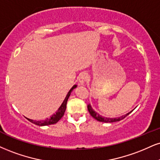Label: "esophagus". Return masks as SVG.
<instances>
[{
	"label": "esophagus",
	"instance_id": "1",
	"mask_svg": "<svg viewBox=\"0 0 160 160\" xmlns=\"http://www.w3.org/2000/svg\"><path fill=\"white\" fill-rule=\"evenodd\" d=\"M88 79V74L86 73H82V74H80L79 76L78 80L79 82H80V84H83Z\"/></svg>",
	"mask_w": 160,
	"mask_h": 160
}]
</instances>
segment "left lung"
<instances>
[{
	"label": "left lung",
	"mask_w": 160,
	"mask_h": 160,
	"mask_svg": "<svg viewBox=\"0 0 160 160\" xmlns=\"http://www.w3.org/2000/svg\"><path fill=\"white\" fill-rule=\"evenodd\" d=\"M87 107H88V112H89L90 115H91L94 118L96 119L97 121H98V122H105V123H112V122H119V121L124 119L125 117L128 116V115L132 112L131 111L130 112L128 113V114L122 115V116H121V117H118V118H106V117H103V116H101V115H100L98 113L96 112L95 110H93V109H92L91 105L90 104H88L87 106Z\"/></svg>",
	"instance_id": "1"
}]
</instances>
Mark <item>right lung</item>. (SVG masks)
<instances>
[{
	"label": "right lung",
	"instance_id": "obj_1",
	"mask_svg": "<svg viewBox=\"0 0 160 160\" xmlns=\"http://www.w3.org/2000/svg\"><path fill=\"white\" fill-rule=\"evenodd\" d=\"M76 87H77V86L74 85L72 88H71L70 91L68 92V94H67V95H66V97H65L64 101H63V103H62V105L60 106V107H59V108L58 109V110L57 111V112L52 115L51 118H46L45 120H43V121H33V120H31V119H29V118H27V119H28V121H30V122L33 123V124H35L36 125H38V126H45V125L53 124H56V123H57L59 120H60L62 117L64 115L65 111V109H66L67 101H68L69 96H70V95H71V92H72V90Z\"/></svg>",
	"mask_w": 160,
	"mask_h": 160
}]
</instances>
